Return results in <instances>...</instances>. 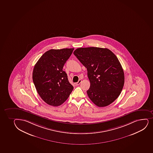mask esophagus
<instances>
[{
  "mask_svg": "<svg viewBox=\"0 0 153 153\" xmlns=\"http://www.w3.org/2000/svg\"><path fill=\"white\" fill-rule=\"evenodd\" d=\"M81 81H81V80H79L78 81V82H77V83H76V85H79V84H80Z\"/></svg>",
  "mask_w": 153,
  "mask_h": 153,
  "instance_id": "1",
  "label": "esophagus"
}]
</instances>
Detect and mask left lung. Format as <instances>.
<instances>
[{
    "mask_svg": "<svg viewBox=\"0 0 153 153\" xmlns=\"http://www.w3.org/2000/svg\"><path fill=\"white\" fill-rule=\"evenodd\" d=\"M74 54L87 68L89 98L99 107L112 104L124 84L123 70L117 56L110 49L97 47L79 48Z\"/></svg>",
    "mask_w": 153,
    "mask_h": 153,
    "instance_id": "left-lung-1",
    "label": "left lung"
}]
</instances>
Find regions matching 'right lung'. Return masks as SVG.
Returning a JSON list of instances; mask_svg holds the SVG:
<instances>
[{
	"label": "right lung",
	"mask_w": 153,
	"mask_h": 153,
	"mask_svg": "<svg viewBox=\"0 0 153 153\" xmlns=\"http://www.w3.org/2000/svg\"><path fill=\"white\" fill-rule=\"evenodd\" d=\"M73 50L50 49L41 56L35 65L33 83L40 97L49 105H61L72 91L73 86L62 68Z\"/></svg>",
	"instance_id": "obj_1"
}]
</instances>
